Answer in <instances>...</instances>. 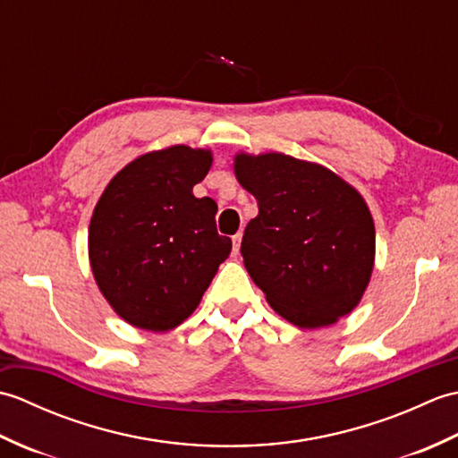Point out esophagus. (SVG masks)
Here are the masks:
<instances>
[{
	"instance_id": "1",
	"label": "esophagus",
	"mask_w": 458,
	"mask_h": 458,
	"mask_svg": "<svg viewBox=\"0 0 458 458\" xmlns=\"http://www.w3.org/2000/svg\"><path fill=\"white\" fill-rule=\"evenodd\" d=\"M240 242H242V232H238L236 236H232V250H234V254L240 251Z\"/></svg>"
}]
</instances>
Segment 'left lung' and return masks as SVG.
Returning a JSON list of instances; mask_svg holds the SVG:
<instances>
[{
    "label": "left lung",
    "mask_w": 458,
    "mask_h": 458,
    "mask_svg": "<svg viewBox=\"0 0 458 458\" xmlns=\"http://www.w3.org/2000/svg\"><path fill=\"white\" fill-rule=\"evenodd\" d=\"M234 171L258 200L240 251L267 303L301 328L348 315L374 267L376 232L364 199L333 171L281 153H242Z\"/></svg>",
    "instance_id": "1"
}]
</instances>
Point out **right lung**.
<instances>
[{"label": "right lung", "mask_w": 458, "mask_h": 458, "mask_svg": "<svg viewBox=\"0 0 458 458\" xmlns=\"http://www.w3.org/2000/svg\"><path fill=\"white\" fill-rule=\"evenodd\" d=\"M212 165L187 145L141 155L123 167L96 204L90 264L104 297L145 330L179 327L199 307L232 240L216 230V202L192 187Z\"/></svg>", "instance_id": "right-lung-1"}]
</instances>
